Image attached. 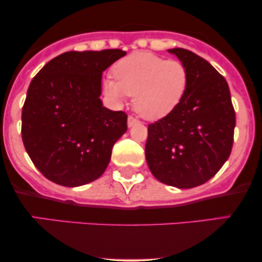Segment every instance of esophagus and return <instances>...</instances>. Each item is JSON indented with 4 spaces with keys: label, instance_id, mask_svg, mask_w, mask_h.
I'll return each instance as SVG.
<instances>
[{
    "label": "esophagus",
    "instance_id": "1",
    "mask_svg": "<svg viewBox=\"0 0 262 262\" xmlns=\"http://www.w3.org/2000/svg\"><path fill=\"white\" fill-rule=\"evenodd\" d=\"M137 123H138V121L134 118V117H132V116L128 117V127H129V128L133 127V125L137 124Z\"/></svg>",
    "mask_w": 262,
    "mask_h": 262
}]
</instances>
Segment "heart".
Instances as JSON below:
<instances>
[{
	"label": "heart",
	"instance_id": "heart-1",
	"mask_svg": "<svg viewBox=\"0 0 262 262\" xmlns=\"http://www.w3.org/2000/svg\"><path fill=\"white\" fill-rule=\"evenodd\" d=\"M112 77L102 81V91L116 103L133 95L135 112L148 121L169 116L187 92L189 73L179 60L148 52L124 56L113 66Z\"/></svg>",
	"mask_w": 262,
	"mask_h": 262
}]
</instances>
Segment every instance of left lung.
<instances>
[{
	"label": "left lung",
	"instance_id": "left-lung-1",
	"mask_svg": "<svg viewBox=\"0 0 262 262\" xmlns=\"http://www.w3.org/2000/svg\"><path fill=\"white\" fill-rule=\"evenodd\" d=\"M169 53L187 68L188 89L173 112L149 124L145 158L156 180L192 188L212 179L229 158L235 112L227 81L207 60L182 48Z\"/></svg>",
	"mask_w": 262,
	"mask_h": 262
}]
</instances>
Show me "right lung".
Wrapping results in <instances>:
<instances>
[{"label": "right lung", "instance_id": "right-lung-1", "mask_svg": "<svg viewBox=\"0 0 262 262\" xmlns=\"http://www.w3.org/2000/svg\"><path fill=\"white\" fill-rule=\"evenodd\" d=\"M125 54L66 52L32 80L22 110V139L48 180L77 187L107 169L114 143L127 132L128 117L102 104V73Z\"/></svg>", "mask_w": 262, "mask_h": 262}]
</instances>
